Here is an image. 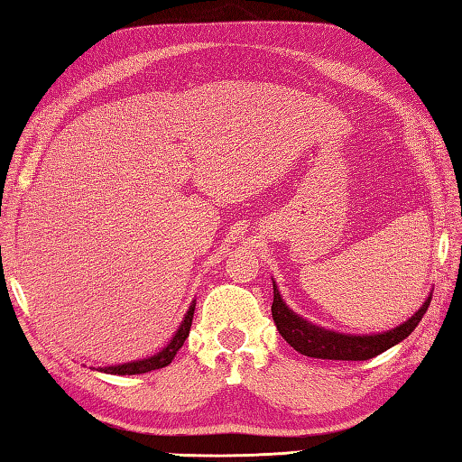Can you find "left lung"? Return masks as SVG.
<instances>
[{"mask_svg":"<svg viewBox=\"0 0 462 462\" xmlns=\"http://www.w3.org/2000/svg\"><path fill=\"white\" fill-rule=\"evenodd\" d=\"M429 303L430 298L423 303V308H420L413 318L407 319L403 326L391 331L377 333V336H343V333L318 328L313 326V323L296 316V313H293L280 298L276 282H273L272 318L273 323H276L280 336L286 339L293 349L300 351L301 356L337 361H365L409 337L411 331H413L419 326V321L423 319Z\"/></svg>","mask_w":462,"mask_h":462,"instance_id":"obj_1","label":"left lung"}]
</instances>
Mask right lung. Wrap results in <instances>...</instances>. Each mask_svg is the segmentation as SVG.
<instances>
[{
  "instance_id": "right-lung-1",
  "label": "right lung",
  "mask_w": 462,
  "mask_h": 462,
  "mask_svg": "<svg viewBox=\"0 0 462 462\" xmlns=\"http://www.w3.org/2000/svg\"><path fill=\"white\" fill-rule=\"evenodd\" d=\"M192 318H194V303L189 308V313L184 316V321L180 323L179 331L174 333V337L171 339L169 346H166L162 351L156 353V356L149 359H141V361H131V363H123V365H115V367H101L105 373H113V375H139V373H149L152 369H161L166 367L169 363L174 359L176 351H179L184 346V339L189 337L190 326H192Z\"/></svg>"
}]
</instances>
